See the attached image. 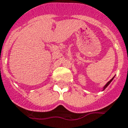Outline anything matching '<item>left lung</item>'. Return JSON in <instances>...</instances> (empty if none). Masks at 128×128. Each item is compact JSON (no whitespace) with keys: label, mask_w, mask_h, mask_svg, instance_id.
I'll list each match as a JSON object with an SVG mask.
<instances>
[{"label":"left lung","mask_w":128,"mask_h":128,"mask_svg":"<svg viewBox=\"0 0 128 128\" xmlns=\"http://www.w3.org/2000/svg\"><path fill=\"white\" fill-rule=\"evenodd\" d=\"M114 76L109 81V82H107V83H106V84H105V86H104L103 88H102V91H104V89H106V88H107V87H108V86L109 84H110V83H111V82H112V80H113V79H114Z\"/></svg>","instance_id":"8db88e82"}]
</instances>
